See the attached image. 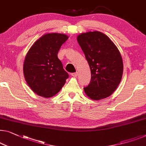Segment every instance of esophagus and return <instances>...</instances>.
Masks as SVG:
<instances>
[{"label": "esophagus", "instance_id": "esophagus-1", "mask_svg": "<svg viewBox=\"0 0 146 146\" xmlns=\"http://www.w3.org/2000/svg\"><path fill=\"white\" fill-rule=\"evenodd\" d=\"M71 75L73 76L74 77H77L78 76V73L77 72H75V73H71Z\"/></svg>", "mask_w": 146, "mask_h": 146}]
</instances>
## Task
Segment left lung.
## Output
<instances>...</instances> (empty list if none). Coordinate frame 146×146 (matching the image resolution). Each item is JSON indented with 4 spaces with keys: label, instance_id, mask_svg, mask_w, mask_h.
I'll return each instance as SVG.
<instances>
[{
    "label": "left lung",
    "instance_id": "obj_1",
    "mask_svg": "<svg viewBox=\"0 0 146 146\" xmlns=\"http://www.w3.org/2000/svg\"><path fill=\"white\" fill-rule=\"evenodd\" d=\"M90 66L91 80L84 87L86 95L100 100L110 96L120 83L123 63L118 48L110 38L99 31H90L77 36Z\"/></svg>",
    "mask_w": 146,
    "mask_h": 146
}]
</instances>
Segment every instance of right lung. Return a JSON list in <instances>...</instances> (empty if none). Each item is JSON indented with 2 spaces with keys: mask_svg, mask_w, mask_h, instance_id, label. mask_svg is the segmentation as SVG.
<instances>
[{
  "mask_svg": "<svg viewBox=\"0 0 146 146\" xmlns=\"http://www.w3.org/2000/svg\"><path fill=\"white\" fill-rule=\"evenodd\" d=\"M67 38L64 34H46L27 52L23 74L28 85L38 96H53L62 89L69 77L58 58V51Z\"/></svg>",
  "mask_w": 146,
  "mask_h": 146,
  "instance_id": "obj_1",
  "label": "right lung"
}]
</instances>
